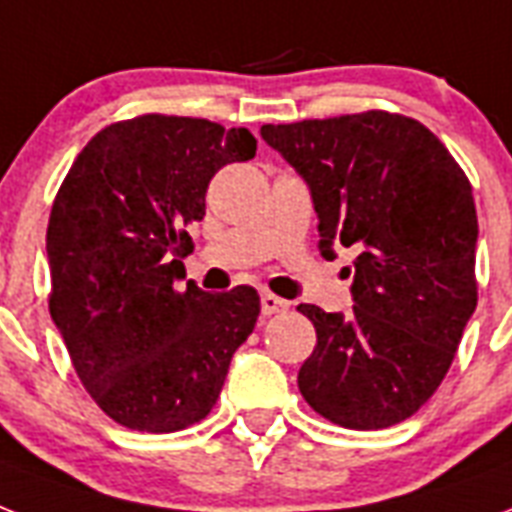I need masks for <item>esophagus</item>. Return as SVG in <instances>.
Returning <instances> with one entry per match:
<instances>
[{"label":"esophagus","mask_w":512,"mask_h":512,"mask_svg":"<svg viewBox=\"0 0 512 512\" xmlns=\"http://www.w3.org/2000/svg\"><path fill=\"white\" fill-rule=\"evenodd\" d=\"M288 310V301L285 299H277L275 293H264L261 296V315H277V312H285Z\"/></svg>","instance_id":"34e87169"}]
</instances>
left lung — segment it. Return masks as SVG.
<instances>
[{"mask_svg": "<svg viewBox=\"0 0 512 512\" xmlns=\"http://www.w3.org/2000/svg\"><path fill=\"white\" fill-rule=\"evenodd\" d=\"M261 138L310 186L320 253L358 248L352 312L299 304L318 334L301 395L339 427L398 425L438 390L478 304L473 186L403 114L264 125Z\"/></svg>", "mask_w": 512, "mask_h": 512, "instance_id": "obj_1", "label": "left lung"}]
</instances>
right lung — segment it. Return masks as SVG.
<instances>
[{
  "label": "right lung",
  "instance_id": "obj_1",
  "mask_svg": "<svg viewBox=\"0 0 512 512\" xmlns=\"http://www.w3.org/2000/svg\"><path fill=\"white\" fill-rule=\"evenodd\" d=\"M253 154L245 128L144 114L95 133L63 178L47 224L50 318L117 425L176 433L216 406L229 360L256 326L259 293L176 280L211 178Z\"/></svg>",
  "mask_w": 512,
  "mask_h": 512
}]
</instances>
